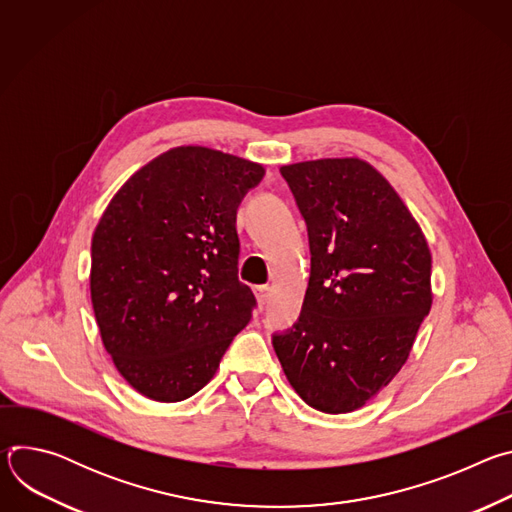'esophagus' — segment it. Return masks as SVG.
Returning <instances> with one entry per match:
<instances>
[{
    "mask_svg": "<svg viewBox=\"0 0 512 512\" xmlns=\"http://www.w3.org/2000/svg\"><path fill=\"white\" fill-rule=\"evenodd\" d=\"M255 296H257L259 308H265L267 302H269V287L267 285H257L255 287Z\"/></svg>",
    "mask_w": 512,
    "mask_h": 512,
    "instance_id": "obj_1",
    "label": "esophagus"
}]
</instances>
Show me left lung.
Here are the masks:
<instances>
[{"mask_svg": "<svg viewBox=\"0 0 512 512\" xmlns=\"http://www.w3.org/2000/svg\"><path fill=\"white\" fill-rule=\"evenodd\" d=\"M304 216L312 267L302 314L273 348L314 409L348 413L401 371L431 310V253L395 188L369 162L281 166Z\"/></svg>", "mask_w": 512, "mask_h": 512, "instance_id": "8db88e82", "label": "left lung"}]
</instances>
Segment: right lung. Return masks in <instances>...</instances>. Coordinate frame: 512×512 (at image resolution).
Here are the masks:
<instances>
[{
	"mask_svg": "<svg viewBox=\"0 0 512 512\" xmlns=\"http://www.w3.org/2000/svg\"><path fill=\"white\" fill-rule=\"evenodd\" d=\"M265 170L182 145L137 170L93 235L91 302L105 350L143 397L176 403L216 373L249 324L237 208Z\"/></svg>",
	"mask_w": 512,
	"mask_h": 512,
	"instance_id": "obj_1",
	"label": "right lung"
}]
</instances>
